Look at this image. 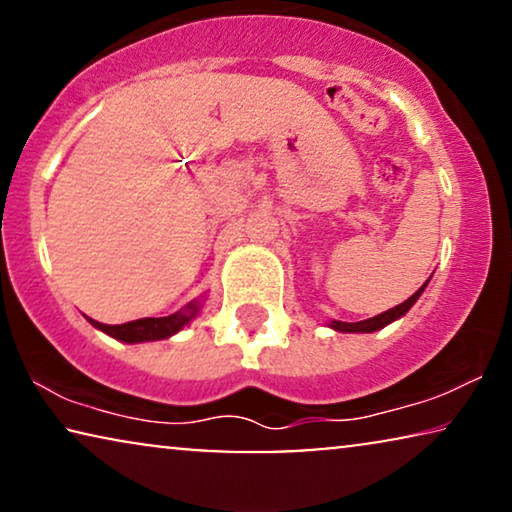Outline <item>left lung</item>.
<instances>
[{"label": "left lung", "mask_w": 512, "mask_h": 512, "mask_svg": "<svg viewBox=\"0 0 512 512\" xmlns=\"http://www.w3.org/2000/svg\"><path fill=\"white\" fill-rule=\"evenodd\" d=\"M426 284L429 282H424L422 286H419V289L412 293V296L405 300V303H401V305H396V307H391V310H387V312H382V314H377V317H373V319H363V321H354V324H347V321H331V326L333 331H340V333H373V331H380V328H384L387 324H391V321H396V319H401L405 312L410 310L412 305L417 303V298L422 296L424 293V289H426Z\"/></svg>", "instance_id": "8db88e82"}]
</instances>
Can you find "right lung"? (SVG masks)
<instances>
[{
    "label": "right lung",
    "mask_w": 512,
    "mask_h": 512,
    "mask_svg": "<svg viewBox=\"0 0 512 512\" xmlns=\"http://www.w3.org/2000/svg\"><path fill=\"white\" fill-rule=\"evenodd\" d=\"M198 303H188L184 310L170 314V317H146V319H137V321H128V324L121 326H109V324H100V321L88 319L95 328H100L111 338L121 340V342H149V340H165L170 335L179 333L188 321H191L195 314H198Z\"/></svg>",
    "instance_id": "add662e5"
}]
</instances>
